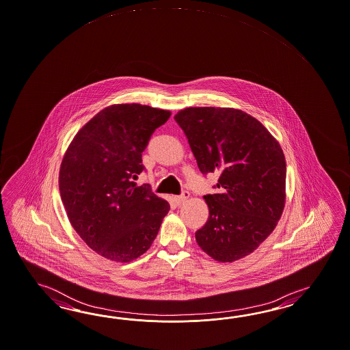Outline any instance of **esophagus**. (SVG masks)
Listing matches in <instances>:
<instances>
[{
	"label": "esophagus",
	"instance_id": "esophagus-1",
	"mask_svg": "<svg viewBox=\"0 0 350 350\" xmlns=\"http://www.w3.org/2000/svg\"><path fill=\"white\" fill-rule=\"evenodd\" d=\"M188 197H189V192H188V191H183L182 195L174 197V200H176V202H177L178 205H180L182 202H185V201L187 200Z\"/></svg>",
	"mask_w": 350,
	"mask_h": 350
}]
</instances>
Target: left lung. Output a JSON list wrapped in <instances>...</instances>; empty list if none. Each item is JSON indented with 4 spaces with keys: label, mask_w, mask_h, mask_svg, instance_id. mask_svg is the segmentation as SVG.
Listing matches in <instances>:
<instances>
[{
    "label": "left lung",
    "mask_w": 350,
    "mask_h": 350,
    "mask_svg": "<svg viewBox=\"0 0 350 350\" xmlns=\"http://www.w3.org/2000/svg\"><path fill=\"white\" fill-rule=\"evenodd\" d=\"M202 174L219 173L206 195L208 220L196 241L217 262L253 253L277 226L286 202V159L280 143L247 112L187 107L174 116Z\"/></svg>",
    "instance_id": "left-lung-1"
}]
</instances>
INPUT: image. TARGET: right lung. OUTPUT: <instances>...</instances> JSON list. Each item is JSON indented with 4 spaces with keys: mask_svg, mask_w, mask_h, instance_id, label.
Segmentation results:
<instances>
[{
    "mask_svg": "<svg viewBox=\"0 0 350 350\" xmlns=\"http://www.w3.org/2000/svg\"><path fill=\"white\" fill-rule=\"evenodd\" d=\"M171 111L139 103L112 105L90 120L69 144L59 191L69 221L97 254L119 263L150 247L170 204L137 187L142 153Z\"/></svg>",
    "mask_w": 350,
    "mask_h": 350,
    "instance_id": "add662e5",
    "label": "right lung"
}]
</instances>
